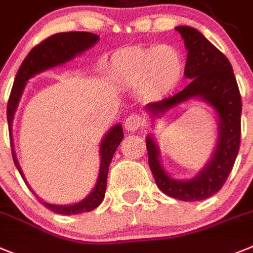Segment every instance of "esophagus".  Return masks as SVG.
<instances>
[{
    "instance_id": "34e87169",
    "label": "esophagus",
    "mask_w": 253,
    "mask_h": 253,
    "mask_svg": "<svg viewBox=\"0 0 253 253\" xmlns=\"http://www.w3.org/2000/svg\"><path fill=\"white\" fill-rule=\"evenodd\" d=\"M144 124V118L141 114H131L125 120V129L128 130H137Z\"/></svg>"
}]
</instances>
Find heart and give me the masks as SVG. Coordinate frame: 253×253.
Wrapping results in <instances>:
<instances>
[{"label": "heart", "instance_id": "obj_1", "mask_svg": "<svg viewBox=\"0 0 253 253\" xmlns=\"http://www.w3.org/2000/svg\"><path fill=\"white\" fill-rule=\"evenodd\" d=\"M116 77L123 84L137 87L147 83L155 93H169L182 81L184 64L178 49L168 44L134 47L114 59Z\"/></svg>", "mask_w": 253, "mask_h": 253}]
</instances>
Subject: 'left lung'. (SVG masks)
Instances as JSON below:
<instances>
[{"label": "left lung", "mask_w": 253, "mask_h": 253, "mask_svg": "<svg viewBox=\"0 0 253 253\" xmlns=\"http://www.w3.org/2000/svg\"><path fill=\"white\" fill-rule=\"evenodd\" d=\"M188 49L184 75L191 83L172 97L147 106L159 115L192 97H200L216 110L219 141L211 161L191 180H175L166 175L159 160V150L148 135V164L157 187L165 194L182 201H201L219 192L229 176L241 146L242 98L229 60L212 43L191 27H176Z\"/></svg>", "instance_id": "1"}]
</instances>
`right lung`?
I'll list each match as a JSON object with an SVG mask.
<instances>
[{
    "mask_svg": "<svg viewBox=\"0 0 253 253\" xmlns=\"http://www.w3.org/2000/svg\"><path fill=\"white\" fill-rule=\"evenodd\" d=\"M100 37L88 32H65V33H57L48 37L41 43H38L36 47L30 49V52L24 59L23 64L18 70V74L15 77L14 85H12L11 93L8 97L7 102V123H8V134H10V142H11V153L12 160L19 170L20 175H24L21 172L20 166H19L18 160L15 156L14 146H12L11 138V124L14 119L15 110L18 107L19 100H20L23 89L25 87V83L29 78L38 74L41 71L47 70L49 68H53L56 65L64 64L74 57L78 53L83 52L89 47H92ZM124 138L123 134L122 125H116L107 133L105 139L101 143V169L98 180L94 187L93 192L88 196L85 200H83L79 204L71 205V206H56V205L46 204L41 201L48 210L53 211L56 213H62V215H75V213L88 212V211L94 210L98 205L102 202L106 192V183H107V174H109V166L111 164L112 156L115 153L116 148L120 144L122 139Z\"/></svg>",
    "mask_w": 253,
    "mask_h": 253,
    "instance_id": "add662e5",
    "label": "right lung"
}]
</instances>
